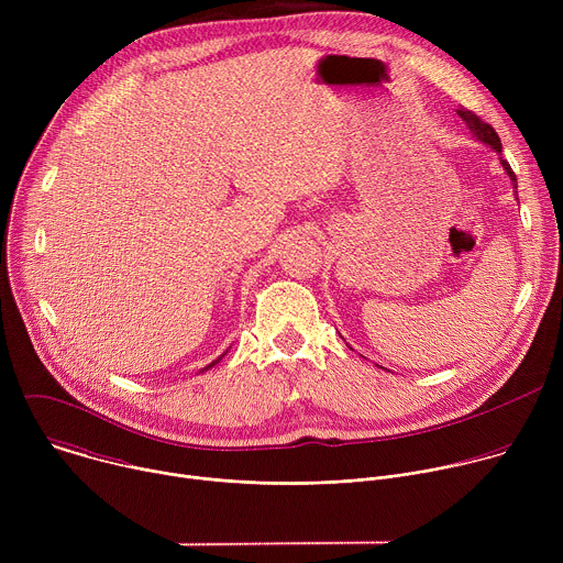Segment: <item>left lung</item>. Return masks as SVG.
Instances as JSON below:
<instances>
[{"label": "left lung", "mask_w": 563, "mask_h": 563, "mask_svg": "<svg viewBox=\"0 0 563 563\" xmlns=\"http://www.w3.org/2000/svg\"><path fill=\"white\" fill-rule=\"evenodd\" d=\"M456 115L465 122V126H467V131L472 133V137L474 140H478V142H484V144H488L493 151H497L499 155H501V140H499V135H497V131L490 126V124H486L484 120H481L478 115H474L472 111H467V109H456ZM501 159V167H504V172L508 174V178L512 180V185H515V189H517V176H515V172L510 169V165L506 163L504 157H499ZM380 367V365H378Z\"/></svg>", "instance_id": "left-lung-1"}]
</instances>
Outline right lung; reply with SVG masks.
Masks as SVG:
<instances>
[{
	"label": "right lung",
	"mask_w": 563,
	"mask_h": 563,
	"mask_svg": "<svg viewBox=\"0 0 563 563\" xmlns=\"http://www.w3.org/2000/svg\"><path fill=\"white\" fill-rule=\"evenodd\" d=\"M224 354H227V352H224ZM224 354H222V356H224ZM222 356H218V358H216V361H211V363H209V365H207V367H205V369H200V372H207V369H211V367H213V365H216V363H220V358H222Z\"/></svg>",
	"instance_id": "1"
}]
</instances>
